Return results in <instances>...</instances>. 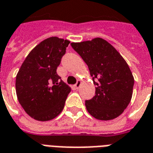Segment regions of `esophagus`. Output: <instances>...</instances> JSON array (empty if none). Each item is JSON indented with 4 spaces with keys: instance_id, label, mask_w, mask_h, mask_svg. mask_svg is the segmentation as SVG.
Here are the masks:
<instances>
[{
    "instance_id": "obj_1",
    "label": "esophagus",
    "mask_w": 153,
    "mask_h": 153,
    "mask_svg": "<svg viewBox=\"0 0 153 153\" xmlns=\"http://www.w3.org/2000/svg\"><path fill=\"white\" fill-rule=\"evenodd\" d=\"M81 83H82L81 81H80V80H78L76 83H75V85H74L75 86V88H76L77 89H78V88H79V87L81 86Z\"/></svg>"
}]
</instances>
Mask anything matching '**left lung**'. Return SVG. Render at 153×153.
<instances>
[{"label":"left lung","instance_id":"8db88e82","mask_svg":"<svg viewBox=\"0 0 153 153\" xmlns=\"http://www.w3.org/2000/svg\"><path fill=\"white\" fill-rule=\"evenodd\" d=\"M71 45L88 65L97 86L93 98L85 100L88 113L104 121L118 117L131 102L133 92L134 77L127 63L101 38Z\"/></svg>","mask_w":153,"mask_h":153}]
</instances>
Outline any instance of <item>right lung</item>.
I'll use <instances>...</instances> for the list:
<instances>
[{"label":"right lung","instance_id":"add662e5","mask_svg":"<svg viewBox=\"0 0 153 153\" xmlns=\"http://www.w3.org/2000/svg\"><path fill=\"white\" fill-rule=\"evenodd\" d=\"M70 41L50 37L30 51L16 76L20 105L34 119L45 122L61 114L71 88L56 74Z\"/></svg>","mask_w":153,"mask_h":153}]
</instances>
